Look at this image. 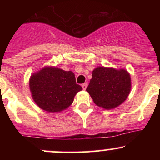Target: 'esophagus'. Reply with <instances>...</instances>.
I'll return each mask as SVG.
<instances>
[{"label":"esophagus","mask_w":160,"mask_h":160,"mask_svg":"<svg viewBox=\"0 0 160 160\" xmlns=\"http://www.w3.org/2000/svg\"><path fill=\"white\" fill-rule=\"evenodd\" d=\"M87 85H88L87 82H84V83L82 84V89H84V90H85V89H86V87H87Z\"/></svg>","instance_id":"34e87169"}]
</instances>
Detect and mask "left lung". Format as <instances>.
Returning <instances> with one entry per match:
<instances>
[{
	"mask_svg": "<svg viewBox=\"0 0 160 160\" xmlns=\"http://www.w3.org/2000/svg\"><path fill=\"white\" fill-rule=\"evenodd\" d=\"M131 78L126 70L98 67L92 71L86 91L96 105L105 109L114 108L127 98Z\"/></svg>",
	"mask_w": 160,
	"mask_h": 160,
	"instance_id": "1",
	"label": "left lung"
}]
</instances>
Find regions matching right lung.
<instances>
[{"instance_id":"right-lung-1","label":"right lung","mask_w":160,"mask_h":160,"mask_svg":"<svg viewBox=\"0 0 160 160\" xmlns=\"http://www.w3.org/2000/svg\"><path fill=\"white\" fill-rule=\"evenodd\" d=\"M29 86L32 98L41 109L59 112L68 108L75 95L82 90L74 74L55 67H47L31 77Z\"/></svg>"}]
</instances>
